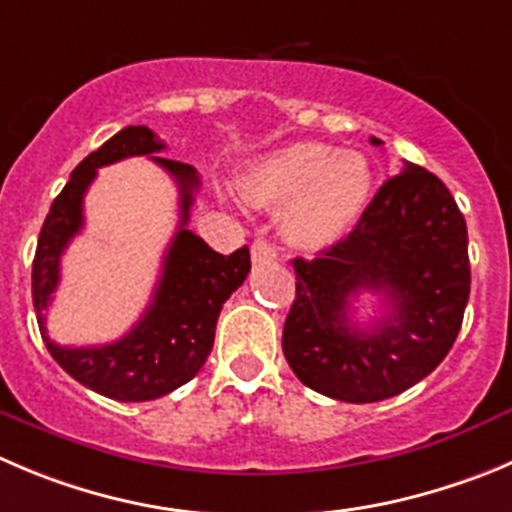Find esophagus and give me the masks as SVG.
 Here are the masks:
<instances>
[{"instance_id":"34e87169","label":"esophagus","mask_w":512,"mask_h":512,"mask_svg":"<svg viewBox=\"0 0 512 512\" xmlns=\"http://www.w3.org/2000/svg\"><path fill=\"white\" fill-rule=\"evenodd\" d=\"M278 260V250L267 240H255L252 245V262H272Z\"/></svg>"}]
</instances>
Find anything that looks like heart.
<instances>
[{
  "mask_svg": "<svg viewBox=\"0 0 512 512\" xmlns=\"http://www.w3.org/2000/svg\"><path fill=\"white\" fill-rule=\"evenodd\" d=\"M242 197L255 207L285 209V232L300 247H328L356 224L371 194L364 156L326 143H295L247 169Z\"/></svg>",
  "mask_w": 512,
  "mask_h": 512,
  "instance_id": "1",
  "label": "heart"
}]
</instances>
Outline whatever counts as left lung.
Wrapping results in <instances>:
<instances>
[{
	"instance_id": "8db88e82",
	"label": "left lung",
	"mask_w": 512,
	"mask_h": 512,
	"mask_svg": "<svg viewBox=\"0 0 512 512\" xmlns=\"http://www.w3.org/2000/svg\"><path fill=\"white\" fill-rule=\"evenodd\" d=\"M293 267L285 358L308 389L348 404L391 399L432 374L470 298L465 217L450 189L414 164L376 191L348 237ZM364 289L387 308L366 332L350 321Z\"/></svg>"
}]
</instances>
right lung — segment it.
I'll return each instance as SVG.
<instances>
[{"label": "right lung", "mask_w": 512, "mask_h": 512, "mask_svg": "<svg viewBox=\"0 0 512 512\" xmlns=\"http://www.w3.org/2000/svg\"><path fill=\"white\" fill-rule=\"evenodd\" d=\"M164 148L166 143L151 128L126 126L85 156L52 202L32 262V303L47 351L75 381L116 401L159 399L194 379L214 346L224 300L250 272L247 247L219 255L186 229L199 176L194 166L156 156ZM128 155H151L175 176L182 194L180 229L165 256L152 305L126 337L105 347H60L46 336L44 326V310L59 282V257L82 228V197L99 166Z\"/></svg>", "instance_id": "1"}]
</instances>
